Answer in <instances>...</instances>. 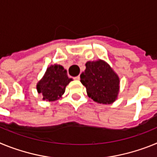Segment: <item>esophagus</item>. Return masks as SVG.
Listing matches in <instances>:
<instances>
[{
  "mask_svg": "<svg viewBox=\"0 0 157 157\" xmlns=\"http://www.w3.org/2000/svg\"><path fill=\"white\" fill-rule=\"evenodd\" d=\"M75 79L79 80L80 79V75H78V76H76V77H75Z\"/></svg>",
  "mask_w": 157,
  "mask_h": 157,
  "instance_id": "esophagus-1",
  "label": "esophagus"
}]
</instances>
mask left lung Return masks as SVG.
I'll use <instances>...</instances> for the list:
<instances>
[{
	"label": "left lung",
	"mask_w": 157,
	"mask_h": 157,
	"mask_svg": "<svg viewBox=\"0 0 157 157\" xmlns=\"http://www.w3.org/2000/svg\"><path fill=\"white\" fill-rule=\"evenodd\" d=\"M89 98L103 105H110L120 93V78L109 63L102 59L88 61L80 75Z\"/></svg>",
	"instance_id": "obj_1"
}]
</instances>
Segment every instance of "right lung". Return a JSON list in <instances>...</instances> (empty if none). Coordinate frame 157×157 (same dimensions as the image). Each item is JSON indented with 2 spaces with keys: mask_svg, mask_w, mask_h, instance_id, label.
I'll list each match as a JSON object with an SVG mask.
<instances>
[{
  "mask_svg": "<svg viewBox=\"0 0 157 157\" xmlns=\"http://www.w3.org/2000/svg\"><path fill=\"white\" fill-rule=\"evenodd\" d=\"M71 81L72 78H68L67 70L63 66L50 65L47 67L42 78L37 83L36 88L37 93L42 94V100L51 102L61 98Z\"/></svg>",
  "mask_w": 157,
  "mask_h": 157,
  "instance_id": "right-lung-1",
  "label": "right lung"
}]
</instances>
